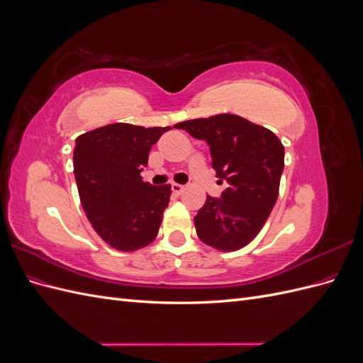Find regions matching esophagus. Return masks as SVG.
<instances>
[{
	"mask_svg": "<svg viewBox=\"0 0 363 363\" xmlns=\"http://www.w3.org/2000/svg\"><path fill=\"white\" fill-rule=\"evenodd\" d=\"M171 189H172V192H175V194H183V191H184V186L183 184H179V183H172L171 184Z\"/></svg>",
	"mask_w": 363,
	"mask_h": 363,
	"instance_id": "obj_1",
	"label": "esophagus"
}]
</instances>
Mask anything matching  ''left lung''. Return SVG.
<instances>
[{
  "instance_id": "left-lung-1",
  "label": "left lung",
  "mask_w": 363,
  "mask_h": 363,
  "mask_svg": "<svg viewBox=\"0 0 363 363\" xmlns=\"http://www.w3.org/2000/svg\"><path fill=\"white\" fill-rule=\"evenodd\" d=\"M186 130L211 147L212 167L227 182L221 199L207 195L194 218L196 235L208 247L236 251L265 225L277 201L284 147L271 130L230 113L183 121Z\"/></svg>"
}]
</instances>
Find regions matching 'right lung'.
I'll use <instances>...</instances> for the list:
<instances>
[{"label": "right lung", "instance_id": "1", "mask_svg": "<svg viewBox=\"0 0 363 363\" xmlns=\"http://www.w3.org/2000/svg\"><path fill=\"white\" fill-rule=\"evenodd\" d=\"M171 127L108 124L75 139L74 175L83 211L106 244L119 251L150 245L168 207L171 184L142 180L148 152Z\"/></svg>", "mask_w": 363, "mask_h": 363}]
</instances>
